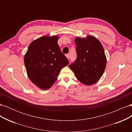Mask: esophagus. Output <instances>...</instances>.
<instances>
[{"label": "esophagus", "mask_w": 132, "mask_h": 132, "mask_svg": "<svg viewBox=\"0 0 132 132\" xmlns=\"http://www.w3.org/2000/svg\"><path fill=\"white\" fill-rule=\"evenodd\" d=\"M65 56L67 57V58L69 59V55L68 54H65Z\"/></svg>", "instance_id": "34e87169"}]
</instances>
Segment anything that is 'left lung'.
Masks as SVG:
<instances>
[{
	"instance_id": "left-lung-1",
	"label": "left lung",
	"mask_w": 132,
	"mask_h": 132,
	"mask_svg": "<svg viewBox=\"0 0 132 132\" xmlns=\"http://www.w3.org/2000/svg\"><path fill=\"white\" fill-rule=\"evenodd\" d=\"M77 58L69 65L78 80L86 85L94 84L99 80L106 66V57L103 48L97 38L88 36L76 37Z\"/></svg>"
}]
</instances>
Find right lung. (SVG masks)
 I'll list each match as a JSON object with an SVG mask.
<instances>
[{"mask_svg": "<svg viewBox=\"0 0 132 132\" xmlns=\"http://www.w3.org/2000/svg\"><path fill=\"white\" fill-rule=\"evenodd\" d=\"M58 37L42 36L32 42L24 56L27 74L39 88L47 90L57 80L63 67L69 64L58 45Z\"/></svg>", "mask_w": 132, "mask_h": 132, "instance_id": "add662e5", "label": "right lung"}]
</instances>
